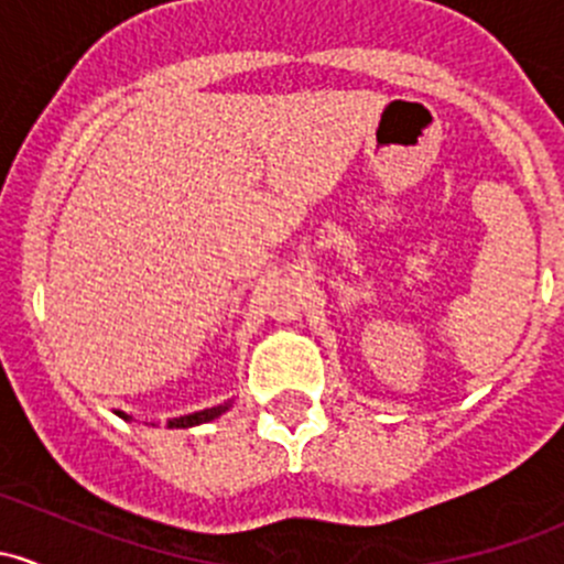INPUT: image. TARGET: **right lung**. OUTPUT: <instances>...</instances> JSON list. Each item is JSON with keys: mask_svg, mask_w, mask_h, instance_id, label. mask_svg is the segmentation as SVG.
Wrapping results in <instances>:
<instances>
[{"mask_svg": "<svg viewBox=\"0 0 564 564\" xmlns=\"http://www.w3.org/2000/svg\"><path fill=\"white\" fill-rule=\"evenodd\" d=\"M229 409V403H220V406H213V409H202V412H193V414H185V417H174L169 420V429H193V425H202V423H209V420L220 417V414ZM122 420H130L124 412H117Z\"/></svg>", "mask_w": 564, "mask_h": 564, "instance_id": "1", "label": "right lung"}]
</instances>
